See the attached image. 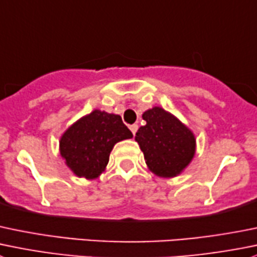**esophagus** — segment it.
<instances>
[{
  "instance_id": "obj_1",
  "label": "esophagus",
  "mask_w": 257,
  "mask_h": 257,
  "mask_svg": "<svg viewBox=\"0 0 257 257\" xmlns=\"http://www.w3.org/2000/svg\"><path fill=\"white\" fill-rule=\"evenodd\" d=\"M129 128H131L132 133H133V134H134V136H136L137 131H138V125H137V124H132V125H131V126H129Z\"/></svg>"
}]
</instances>
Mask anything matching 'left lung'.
<instances>
[{
  "label": "left lung",
  "instance_id": "left-lung-1",
  "mask_svg": "<svg viewBox=\"0 0 257 257\" xmlns=\"http://www.w3.org/2000/svg\"><path fill=\"white\" fill-rule=\"evenodd\" d=\"M146 125L136 134L147 167L156 176L173 178L188 167L196 153L195 134L177 116L161 106L143 113Z\"/></svg>",
  "mask_w": 257,
  "mask_h": 257
}]
</instances>
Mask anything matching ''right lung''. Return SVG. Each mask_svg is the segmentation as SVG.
Listing matches in <instances>:
<instances>
[{"label": "right lung", "mask_w": 257, "mask_h": 257, "mask_svg": "<svg viewBox=\"0 0 257 257\" xmlns=\"http://www.w3.org/2000/svg\"><path fill=\"white\" fill-rule=\"evenodd\" d=\"M133 138L118 114L99 109L71 124L59 142L60 156L75 176L95 179L105 171L114 146Z\"/></svg>", "instance_id": "1"}]
</instances>
